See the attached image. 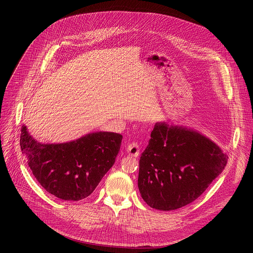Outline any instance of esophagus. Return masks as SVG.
<instances>
[{
    "label": "esophagus",
    "mask_w": 253,
    "mask_h": 253,
    "mask_svg": "<svg viewBox=\"0 0 253 253\" xmlns=\"http://www.w3.org/2000/svg\"><path fill=\"white\" fill-rule=\"evenodd\" d=\"M127 152H128V154H129L130 156H132V157H137V156H139V154H140V148H139L138 142L134 141V142L129 143L128 148H127Z\"/></svg>",
    "instance_id": "1"
}]
</instances>
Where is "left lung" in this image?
Returning <instances> with one entry per match:
<instances>
[{"mask_svg":"<svg viewBox=\"0 0 253 253\" xmlns=\"http://www.w3.org/2000/svg\"><path fill=\"white\" fill-rule=\"evenodd\" d=\"M228 155L196 131L157 123L139 160L138 189L158 210L194 202L224 169Z\"/></svg>","mask_w":253,"mask_h":253,"instance_id":"8db88e82","label":"left lung"}]
</instances>
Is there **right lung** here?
<instances>
[{"mask_svg": "<svg viewBox=\"0 0 253 253\" xmlns=\"http://www.w3.org/2000/svg\"><path fill=\"white\" fill-rule=\"evenodd\" d=\"M122 135L95 132L77 140L41 144L21 128L20 148L34 176L49 194L66 201L90 196L115 163Z\"/></svg>", "mask_w": 253, "mask_h": 253, "instance_id": "1", "label": "right lung"}]
</instances>
